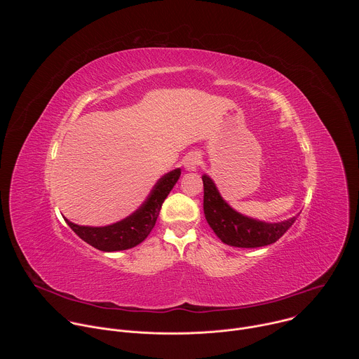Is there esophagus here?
I'll use <instances>...</instances> for the list:
<instances>
[{
  "mask_svg": "<svg viewBox=\"0 0 359 359\" xmlns=\"http://www.w3.org/2000/svg\"><path fill=\"white\" fill-rule=\"evenodd\" d=\"M198 163H200L198 156H197V155H191V156H189L187 161H186V169H187V170H196V168H197Z\"/></svg>",
  "mask_w": 359,
  "mask_h": 359,
  "instance_id": "esophagus-1",
  "label": "esophagus"
}]
</instances>
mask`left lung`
Returning a JSON list of instances; mask_svg holds the SVG:
<instances>
[{"label":"left lung","instance_id":"obj_1","mask_svg":"<svg viewBox=\"0 0 359 359\" xmlns=\"http://www.w3.org/2000/svg\"><path fill=\"white\" fill-rule=\"evenodd\" d=\"M203 210L216 236L229 245L241 248L264 247L276 243L297 217L281 223H264L234 212L222 198L213 180L203 175Z\"/></svg>","mask_w":359,"mask_h":359}]
</instances>
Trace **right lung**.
<instances>
[{
	"mask_svg": "<svg viewBox=\"0 0 359 359\" xmlns=\"http://www.w3.org/2000/svg\"><path fill=\"white\" fill-rule=\"evenodd\" d=\"M180 177V169L172 170L158 180L142 206L129 217L105 227H86L71 223L68 226L88 244L100 251L128 250L142 243L151 229L155 227L162 204L176 182Z\"/></svg>",
	"mask_w": 359,
	"mask_h": 359,
	"instance_id": "right-lung-1",
	"label": "right lung"
}]
</instances>
